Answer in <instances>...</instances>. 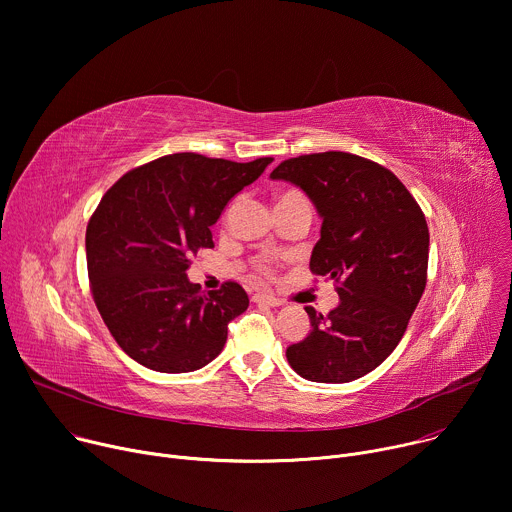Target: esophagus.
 Wrapping results in <instances>:
<instances>
[{"label": "esophagus", "mask_w": 512, "mask_h": 512, "mask_svg": "<svg viewBox=\"0 0 512 512\" xmlns=\"http://www.w3.org/2000/svg\"><path fill=\"white\" fill-rule=\"evenodd\" d=\"M252 303H256V305H268V307H280V305H282L280 299H276V297H272V295H260V293L252 297Z\"/></svg>", "instance_id": "1"}]
</instances>
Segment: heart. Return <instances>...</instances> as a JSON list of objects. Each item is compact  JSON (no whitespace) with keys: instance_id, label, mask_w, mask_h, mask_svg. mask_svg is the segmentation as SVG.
Returning a JSON list of instances; mask_svg holds the SVG:
<instances>
[{"instance_id":"b5f03b06","label":"heart","mask_w":512,"mask_h":512,"mask_svg":"<svg viewBox=\"0 0 512 512\" xmlns=\"http://www.w3.org/2000/svg\"><path fill=\"white\" fill-rule=\"evenodd\" d=\"M293 197H301V195H297V193H285V195H282L278 201H285V199H293ZM258 272H262V274H270V266L266 264V262H260L258 266Z\"/></svg>"}]
</instances>
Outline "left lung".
Returning a JSON list of instances; mask_svg holds the SVG:
<instances>
[{"label": "left lung", "instance_id": "8db88e82", "mask_svg": "<svg viewBox=\"0 0 512 512\" xmlns=\"http://www.w3.org/2000/svg\"><path fill=\"white\" fill-rule=\"evenodd\" d=\"M270 179L297 185L313 201L323 223L309 268L333 280L339 295L327 315L305 307L311 331L287 348V360L311 382L362 378L399 346L425 291V215L388 168L350 152L289 158Z\"/></svg>", "mask_w": 512, "mask_h": 512}]
</instances>
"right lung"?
Masks as SVG:
<instances>
[{
	"instance_id": "add662e5",
	"label": "right lung",
	"mask_w": 512,
	"mask_h": 512,
	"mask_svg": "<svg viewBox=\"0 0 512 512\" xmlns=\"http://www.w3.org/2000/svg\"><path fill=\"white\" fill-rule=\"evenodd\" d=\"M270 162L179 152L132 168L101 197L85 234L87 272L103 323L132 360L181 374L221 354L227 323L250 299L232 280L203 293L187 270L213 248L225 205Z\"/></svg>"
}]
</instances>
